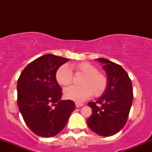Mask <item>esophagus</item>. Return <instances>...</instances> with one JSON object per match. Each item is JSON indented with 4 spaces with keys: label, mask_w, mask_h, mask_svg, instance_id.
<instances>
[{
    "label": "esophagus",
    "mask_w": 152,
    "mask_h": 152,
    "mask_svg": "<svg viewBox=\"0 0 152 152\" xmlns=\"http://www.w3.org/2000/svg\"><path fill=\"white\" fill-rule=\"evenodd\" d=\"M83 105H84V104H82V103H78V102H76V107H82Z\"/></svg>",
    "instance_id": "1"
}]
</instances>
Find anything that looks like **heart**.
<instances>
[{
  "instance_id": "1",
  "label": "heart",
  "mask_w": 152,
  "mask_h": 152,
  "mask_svg": "<svg viewBox=\"0 0 152 152\" xmlns=\"http://www.w3.org/2000/svg\"><path fill=\"white\" fill-rule=\"evenodd\" d=\"M76 72L84 75L81 79L82 86H70L64 90V96L67 99L82 102L90 96H102L108 88V77L99 72V69L88 62H82L75 66ZM56 79L59 85H70L73 82V75L71 69L67 65H62L56 73Z\"/></svg>"
}]
</instances>
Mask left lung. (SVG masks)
Masks as SVG:
<instances>
[{"mask_svg": "<svg viewBox=\"0 0 152 152\" xmlns=\"http://www.w3.org/2000/svg\"><path fill=\"white\" fill-rule=\"evenodd\" d=\"M97 60L104 64L109 85L99 100L87 104L93 113L87 123L95 133L108 137L121 131L126 123L133 100L132 85L121 65L104 58Z\"/></svg>", "mask_w": 152, "mask_h": 152, "instance_id": "1", "label": "left lung"}]
</instances>
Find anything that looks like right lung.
<instances>
[{"instance_id":"obj_1","label":"right lung","mask_w":152,"mask_h":152,"mask_svg":"<svg viewBox=\"0 0 152 152\" xmlns=\"http://www.w3.org/2000/svg\"><path fill=\"white\" fill-rule=\"evenodd\" d=\"M68 60L53 54L43 55L29 63L18 79L19 110L37 135L50 137L57 134L76 108L73 101L60 100L62 88L56 79V70Z\"/></svg>"}]
</instances>
